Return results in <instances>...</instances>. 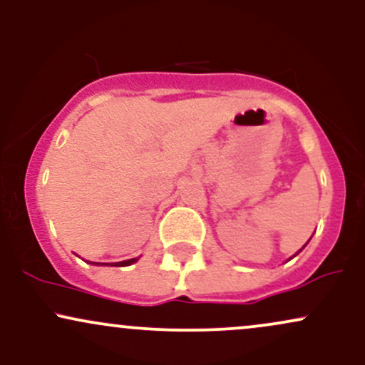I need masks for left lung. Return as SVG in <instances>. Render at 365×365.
Here are the masks:
<instances>
[{"mask_svg":"<svg viewBox=\"0 0 365 365\" xmlns=\"http://www.w3.org/2000/svg\"><path fill=\"white\" fill-rule=\"evenodd\" d=\"M307 244H309V242H307ZM307 244H305V245H307ZM305 245H304V247H305ZM304 247H302V249H304ZM302 249H300V250H302ZM300 250H299V252H300ZM299 252H297V254H299ZM297 254H295V255H297Z\"/></svg>","mask_w":365,"mask_h":365,"instance_id":"8db88e82","label":"left lung"}]
</instances>
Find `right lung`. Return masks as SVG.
<instances>
[{
    "label": "right lung",
    "mask_w": 365,
    "mask_h": 365,
    "mask_svg": "<svg viewBox=\"0 0 365 365\" xmlns=\"http://www.w3.org/2000/svg\"><path fill=\"white\" fill-rule=\"evenodd\" d=\"M133 262H137V257H133V259H128V261L115 262V264H113V266H130V264H133ZM91 264H99V262H91Z\"/></svg>",
    "instance_id": "add662e5"
}]
</instances>
